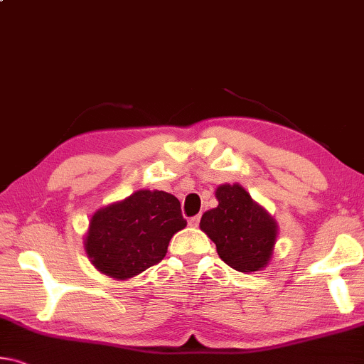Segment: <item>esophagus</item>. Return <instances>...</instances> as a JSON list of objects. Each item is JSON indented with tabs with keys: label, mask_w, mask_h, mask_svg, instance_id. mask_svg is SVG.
I'll return each mask as SVG.
<instances>
[{
	"label": "esophagus",
	"mask_w": 364,
	"mask_h": 364,
	"mask_svg": "<svg viewBox=\"0 0 364 364\" xmlns=\"http://www.w3.org/2000/svg\"><path fill=\"white\" fill-rule=\"evenodd\" d=\"M188 225L192 226V228H197V226L200 225V215L190 218V220H188Z\"/></svg>",
	"instance_id": "obj_1"
}]
</instances>
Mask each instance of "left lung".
Returning a JSON list of instances; mask_svg holds the SVG:
<instances>
[{
	"mask_svg": "<svg viewBox=\"0 0 364 364\" xmlns=\"http://www.w3.org/2000/svg\"><path fill=\"white\" fill-rule=\"evenodd\" d=\"M216 198L218 206L205 211L200 228L216 244L220 259L244 273L264 268L277 239L273 218L237 183L218 187Z\"/></svg>",
	"mask_w": 364,
	"mask_h": 364,
	"instance_id": "1",
	"label": "left lung"
}]
</instances>
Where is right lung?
Here are the masks:
<instances>
[{
    "instance_id": "add662e5",
    "label": "right lung",
    "mask_w": 364,
    "mask_h": 364,
    "mask_svg": "<svg viewBox=\"0 0 364 364\" xmlns=\"http://www.w3.org/2000/svg\"><path fill=\"white\" fill-rule=\"evenodd\" d=\"M186 226L181 201L174 195L138 190L94 213L86 252L99 272L127 279L159 264L171 237Z\"/></svg>"
}]
</instances>
